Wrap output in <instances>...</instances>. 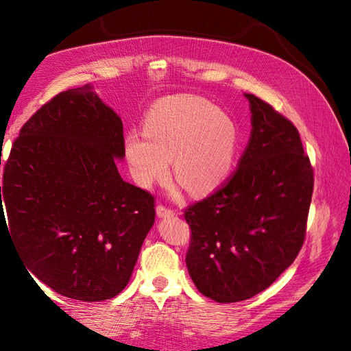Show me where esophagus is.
I'll list each match as a JSON object with an SVG mask.
<instances>
[{
  "label": "esophagus",
  "mask_w": 351,
  "mask_h": 351,
  "mask_svg": "<svg viewBox=\"0 0 351 351\" xmlns=\"http://www.w3.org/2000/svg\"><path fill=\"white\" fill-rule=\"evenodd\" d=\"M156 215L159 218H169V217H174L176 212L171 210L169 208H167V206H164V205H158L156 206Z\"/></svg>",
  "instance_id": "1"
}]
</instances>
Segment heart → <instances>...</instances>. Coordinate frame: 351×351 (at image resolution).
<instances>
[{"label":"heart","instance_id":"heart-1","mask_svg":"<svg viewBox=\"0 0 351 351\" xmlns=\"http://www.w3.org/2000/svg\"><path fill=\"white\" fill-rule=\"evenodd\" d=\"M239 127L210 101L174 95L158 101L145 119V134L124 139L133 178L143 187L164 180L169 161L190 192L206 195L230 174L239 149Z\"/></svg>","mask_w":351,"mask_h":351}]
</instances>
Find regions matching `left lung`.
Listing matches in <instances>:
<instances>
[{
    "instance_id": "1",
    "label": "left lung",
    "mask_w": 351,
    "mask_h": 351,
    "mask_svg": "<svg viewBox=\"0 0 351 351\" xmlns=\"http://www.w3.org/2000/svg\"><path fill=\"white\" fill-rule=\"evenodd\" d=\"M252 132L237 169L210 196L187 206L186 265L197 290L218 303L256 295L299 254L313 192V168L294 124L244 93Z\"/></svg>"
}]
</instances>
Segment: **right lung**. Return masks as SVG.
Instances as JSON below:
<instances>
[{"label": "right lung", "mask_w": 351, "mask_h": 351, "mask_svg": "<svg viewBox=\"0 0 351 351\" xmlns=\"http://www.w3.org/2000/svg\"><path fill=\"white\" fill-rule=\"evenodd\" d=\"M124 154L121 119L90 84L58 93L13 143L0 221L4 202L26 268L61 295L108 300L132 277L155 200L121 178L115 158Z\"/></svg>", "instance_id": "1"}]
</instances>
